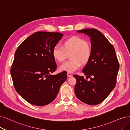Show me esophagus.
Listing matches in <instances>:
<instances>
[{"instance_id":"obj_1","label":"esophagus","mask_w":130,"mask_h":130,"mask_svg":"<svg viewBox=\"0 0 130 130\" xmlns=\"http://www.w3.org/2000/svg\"><path fill=\"white\" fill-rule=\"evenodd\" d=\"M72 75V74H71V73H70V72H68V73H67V76H68V77H71Z\"/></svg>"}]
</instances>
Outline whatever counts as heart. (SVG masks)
Segmentation results:
<instances>
[{
	"label": "heart",
	"mask_w": 130,
	"mask_h": 130,
	"mask_svg": "<svg viewBox=\"0 0 130 130\" xmlns=\"http://www.w3.org/2000/svg\"><path fill=\"white\" fill-rule=\"evenodd\" d=\"M69 54L70 60L60 67L61 71L74 72L83 64L89 62L92 55V49L89 41L73 36L66 39L62 46L56 45L52 50V55L57 62H63Z\"/></svg>",
	"instance_id": "obj_1"
}]
</instances>
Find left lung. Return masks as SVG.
<instances>
[{
  "label": "left lung",
  "mask_w": 130,
  "mask_h": 130,
  "mask_svg": "<svg viewBox=\"0 0 130 130\" xmlns=\"http://www.w3.org/2000/svg\"><path fill=\"white\" fill-rule=\"evenodd\" d=\"M90 37L92 55L82 71L86 76L75 75V93L82 102L96 105L104 101L116 84L119 62L112 44L99 31L86 29L77 31ZM90 78V80H87Z\"/></svg>",
  "instance_id": "1"
}]
</instances>
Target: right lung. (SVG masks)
I'll return each instance as SVG.
<instances>
[{"label":"right lung","instance_id":"right-lung-1","mask_svg":"<svg viewBox=\"0 0 130 130\" xmlns=\"http://www.w3.org/2000/svg\"><path fill=\"white\" fill-rule=\"evenodd\" d=\"M63 35L59 32H35L25 39L15 52L11 70L14 86L30 104H49L67 79L66 71L51 74L56 69L52 50Z\"/></svg>","mask_w":130,"mask_h":130}]
</instances>
